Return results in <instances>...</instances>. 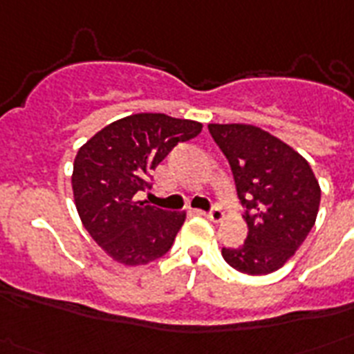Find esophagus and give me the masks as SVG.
<instances>
[{
  "instance_id": "34e87169",
  "label": "esophagus",
  "mask_w": 354,
  "mask_h": 354,
  "mask_svg": "<svg viewBox=\"0 0 354 354\" xmlns=\"http://www.w3.org/2000/svg\"><path fill=\"white\" fill-rule=\"evenodd\" d=\"M202 215L207 216V218H209V221H213V222H221L222 218H224V211H222L221 207H213L209 213H202Z\"/></svg>"
}]
</instances>
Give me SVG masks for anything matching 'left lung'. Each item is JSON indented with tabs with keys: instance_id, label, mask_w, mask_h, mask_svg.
Segmentation results:
<instances>
[{
	"instance_id": "1",
	"label": "left lung",
	"mask_w": 354,
	"mask_h": 354,
	"mask_svg": "<svg viewBox=\"0 0 354 354\" xmlns=\"http://www.w3.org/2000/svg\"><path fill=\"white\" fill-rule=\"evenodd\" d=\"M207 128L232 165L236 194L246 207V241L222 248V257L242 274H272L313 230L322 198L318 180L301 154L259 127Z\"/></svg>"
}]
</instances>
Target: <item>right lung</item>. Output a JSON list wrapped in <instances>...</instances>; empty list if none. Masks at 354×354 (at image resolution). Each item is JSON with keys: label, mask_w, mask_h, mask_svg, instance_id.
<instances>
[{"label": "right lung", "mask_w": 354, "mask_h": 354, "mask_svg": "<svg viewBox=\"0 0 354 354\" xmlns=\"http://www.w3.org/2000/svg\"><path fill=\"white\" fill-rule=\"evenodd\" d=\"M202 124L165 113H133L113 121L75 156V205L91 239L124 266L149 264L171 250L185 211H163L138 200L149 178L178 143Z\"/></svg>", "instance_id": "right-lung-1"}]
</instances>
